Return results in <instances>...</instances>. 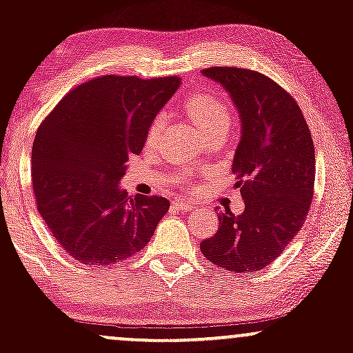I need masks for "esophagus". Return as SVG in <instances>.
I'll return each instance as SVG.
<instances>
[{
  "mask_svg": "<svg viewBox=\"0 0 353 353\" xmlns=\"http://www.w3.org/2000/svg\"><path fill=\"white\" fill-rule=\"evenodd\" d=\"M172 208L176 210H182V212H188V210L194 209V204L189 201H184V199H176L172 202Z\"/></svg>",
  "mask_w": 353,
  "mask_h": 353,
  "instance_id": "obj_1",
  "label": "esophagus"
}]
</instances>
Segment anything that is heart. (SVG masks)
<instances>
[{"label":"heart","mask_w":353,"mask_h":353,"mask_svg":"<svg viewBox=\"0 0 353 353\" xmlns=\"http://www.w3.org/2000/svg\"><path fill=\"white\" fill-rule=\"evenodd\" d=\"M185 112H188L194 124L201 129L204 134L219 129L229 131L232 124V111L224 101L210 94H194L185 101ZM164 129V117L156 116L152 119L148 131V143H156Z\"/></svg>","instance_id":"heart-1"}]
</instances>
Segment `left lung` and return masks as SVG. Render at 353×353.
Instances as JSON below:
<instances>
[{
    "label": "left lung",
    "instance_id": "1",
    "mask_svg": "<svg viewBox=\"0 0 353 353\" xmlns=\"http://www.w3.org/2000/svg\"><path fill=\"white\" fill-rule=\"evenodd\" d=\"M202 74L232 99L241 139L232 159L241 216L219 210V229L201 242L210 264L234 274L257 272L281 255L301 230L314 196L315 149L294 98L261 72L214 66Z\"/></svg>",
    "mask_w": 353,
    "mask_h": 353
}]
</instances>
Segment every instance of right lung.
Listing matches in <instances>:
<instances>
[{"label":"right lung","instance_id":"1","mask_svg":"<svg viewBox=\"0 0 353 353\" xmlns=\"http://www.w3.org/2000/svg\"><path fill=\"white\" fill-rule=\"evenodd\" d=\"M181 78L103 76L68 92L31 151L38 210L58 244L86 265L108 267L145 247L169 210L165 197H129L128 161Z\"/></svg>","mask_w":353,"mask_h":353}]
</instances>
